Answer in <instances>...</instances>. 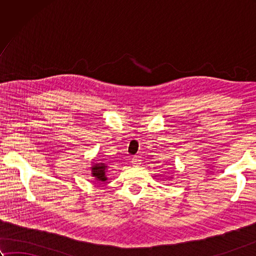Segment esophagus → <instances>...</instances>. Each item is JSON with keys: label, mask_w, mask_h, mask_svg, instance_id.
I'll list each match as a JSON object with an SVG mask.
<instances>
[{"label": "esophagus", "mask_w": 256, "mask_h": 256, "mask_svg": "<svg viewBox=\"0 0 256 256\" xmlns=\"http://www.w3.org/2000/svg\"><path fill=\"white\" fill-rule=\"evenodd\" d=\"M142 160H140V158L138 156H134L133 158H132V165L134 166V167H138L140 164H142V162H140Z\"/></svg>", "instance_id": "34e87169"}]
</instances>
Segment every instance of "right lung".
Segmentation results:
<instances>
[{"label":"right lung","instance_id":"right-lung-1","mask_svg":"<svg viewBox=\"0 0 256 256\" xmlns=\"http://www.w3.org/2000/svg\"><path fill=\"white\" fill-rule=\"evenodd\" d=\"M91 176L94 178L96 182H104L108 180L106 172H108V164L106 162H91Z\"/></svg>","mask_w":256,"mask_h":256}]
</instances>
